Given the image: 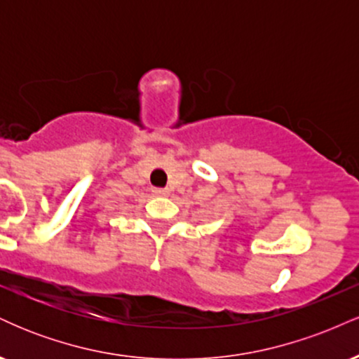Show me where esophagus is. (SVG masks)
I'll use <instances>...</instances> for the list:
<instances>
[{"label":"esophagus","mask_w":359,"mask_h":359,"mask_svg":"<svg viewBox=\"0 0 359 359\" xmlns=\"http://www.w3.org/2000/svg\"><path fill=\"white\" fill-rule=\"evenodd\" d=\"M154 194H155V196L165 197V196H168V194H170V191H168V189H155Z\"/></svg>","instance_id":"esophagus-1"}]
</instances>
